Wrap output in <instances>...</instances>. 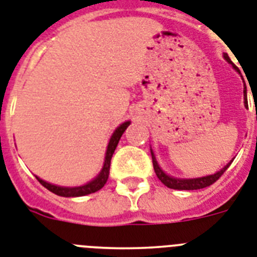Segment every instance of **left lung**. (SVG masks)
Masks as SVG:
<instances>
[{
	"instance_id": "left-lung-1",
	"label": "left lung",
	"mask_w": 257,
	"mask_h": 257,
	"mask_svg": "<svg viewBox=\"0 0 257 257\" xmlns=\"http://www.w3.org/2000/svg\"><path fill=\"white\" fill-rule=\"evenodd\" d=\"M223 59L232 66V68L236 70V72L240 74V70H239L236 66H235L234 62L230 60V57L227 56V53H223ZM243 94H244V107L247 108L248 107V102H247V87L244 85V90H243ZM150 153H152V159H153V166H154V171L158 176V179L161 180L166 187H169L171 189H180V191H195V189H201V188H206L209 185H212L213 183L217 182L221 175L226 170L228 169V166L231 165V162L234 161V158L231 161L228 162L227 165L225 167H222L219 171H217L213 175H206V176H201V178H193V179H180V178H174V176H170L169 174H166L163 170L161 169V166L158 165V162H157V158H155L154 152H153V149L150 148Z\"/></svg>"
}]
</instances>
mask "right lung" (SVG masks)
Masks as SVG:
<instances>
[{
  "label": "right lung",
  "mask_w": 257,
  "mask_h": 257,
  "mask_svg": "<svg viewBox=\"0 0 257 257\" xmlns=\"http://www.w3.org/2000/svg\"><path fill=\"white\" fill-rule=\"evenodd\" d=\"M131 121H125L122 124H120L117 128L115 129V132L112 133L111 139H109L108 146H107V150H105V157H104V163H103V167L100 170L98 175L92 179L91 182L86 183L83 185H79V187H61V185L51 184V183L45 182L43 179H40L39 176H36L40 184L44 185L45 188L48 191L53 192L55 195L61 196V197H81V196L90 195V193H94V192L99 191L104 187V184L107 183V179L109 175V166H111V159L112 155L115 153V149L117 146L118 141L121 139L122 133L125 132V129L128 128Z\"/></svg>",
  "instance_id": "obj_1"
}]
</instances>
